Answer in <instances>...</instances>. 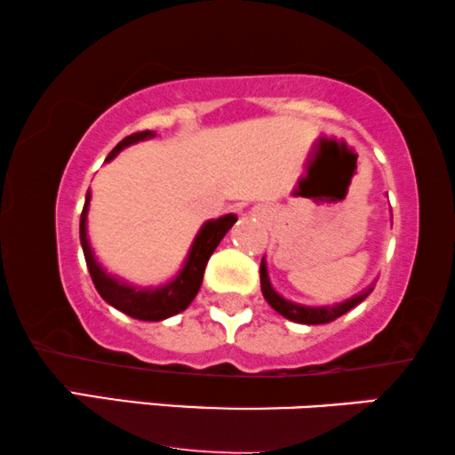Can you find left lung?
Returning <instances> with one entry per match:
<instances>
[{
  "label": "left lung",
  "mask_w": 455,
  "mask_h": 455,
  "mask_svg": "<svg viewBox=\"0 0 455 455\" xmlns=\"http://www.w3.org/2000/svg\"><path fill=\"white\" fill-rule=\"evenodd\" d=\"M372 288H375V283L360 291V294L352 296L350 300L333 304V307H304V304H296V302L285 300V298H282L275 290H273V285L269 282V273H267L265 259L260 260V290H263L265 300L269 302L279 315L285 316V319H290L294 323H304V325H323V323L335 321L338 316L346 315L347 310L358 307V304L371 294Z\"/></svg>",
  "instance_id": "1"
}]
</instances>
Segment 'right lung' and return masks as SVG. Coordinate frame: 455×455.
Wrapping results in <instances>:
<instances>
[{"label": "right lung", "instance_id": "right-lung-1", "mask_svg": "<svg viewBox=\"0 0 455 455\" xmlns=\"http://www.w3.org/2000/svg\"><path fill=\"white\" fill-rule=\"evenodd\" d=\"M157 136L153 130H142V132H134L117 142L114 151L109 153V157L105 161H111L116 157L122 148L139 140H147ZM89 203H91V192H86L83 215H80V244H83L84 260L86 267H89L91 279L95 283V288L101 298L111 307L122 310L124 315L132 316V319L139 321H164L167 316H173L182 310L188 308V304L195 300L203 283L204 267H207V260L217 244L223 240V235L229 232V228L238 221L235 215H223L220 220H211L201 228V232L196 234L195 242H192L188 257L184 260L182 271L178 273L172 282L165 285H159V288H134V285L124 283L122 279L109 275L108 271L103 269L101 265L97 263L95 254H92V248L89 244V238H86V213H89Z\"/></svg>", "mask_w": 455, "mask_h": 455}]
</instances>
